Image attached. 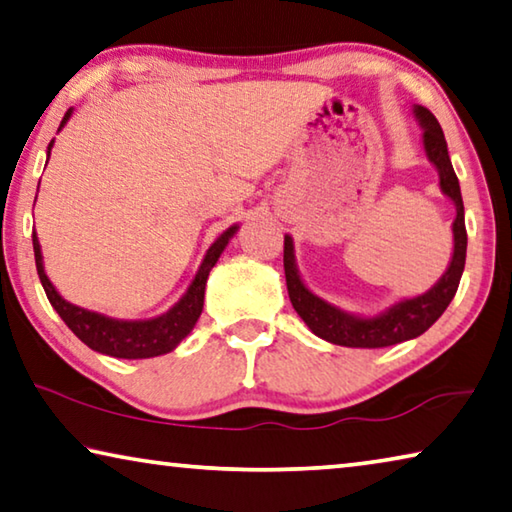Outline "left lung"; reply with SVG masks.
<instances>
[{"label":"left lung","instance_id":"left-lung-1","mask_svg":"<svg viewBox=\"0 0 512 512\" xmlns=\"http://www.w3.org/2000/svg\"><path fill=\"white\" fill-rule=\"evenodd\" d=\"M415 116L419 118L424 132V148L428 159L440 170L442 191L456 202V221H453V259L449 269L440 278V282L426 294L417 298H408L389 307L385 314L373 316V319H360V316L346 314L337 307L328 305L326 300L314 296L298 278L294 264V243L285 237V278L291 305L300 319L307 323L316 337L326 339L337 346L351 348H383L394 346L408 339H415L440 319L442 312L456 296L462 271H465L467 257V230H465V205H462L460 184L453 173L449 150H446L444 132L437 118L426 107H415Z\"/></svg>","mask_w":512,"mask_h":512}]
</instances>
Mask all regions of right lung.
Returning <instances> with one entry per match:
<instances>
[{"instance_id": "right-lung-1", "label": "right lung", "mask_w": 512, "mask_h": 512, "mask_svg": "<svg viewBox=\"0 0 512 512\" xmlns=\"http://www.w3.org/2000/svg\"><path fill=\"white\" fill-rule=\"evenodd\" d=\"M70 113L72 109H68L66 116H63L61 127L66 125ZM52 143L47 150H52ZM234 232H237V225H232L230 230L223 232L221 237L214 241V246L207 250V255L202 259L200 269L196 273V280L191 282L189 291L182 296L180 303H177L170 312L150 321L109 319V316L88 312L84 307H77L68 303V300H63L59 296V291L52 287L50 278L45 275L43 255H40V243H38L36 232L31 234V239H34L38 278L43 282L47 300H50L54 310L59 312L61 319L66 321V326L75 332L81 342L97 353L111 355V358H123V360H143V358H154V355L170 353L186 335H189L193 326H196V321L200 319L202 305H205V285H207L209 271L214 269V264L218 262V257H221L223 248L227 246V241L232 239Z\"/></svg>"}]
</instances>
